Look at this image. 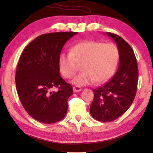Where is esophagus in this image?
Here are the masks:
<instances>
[{
    "instance_id": "esophagus-1",
    "label": "esophagus",
    "mask_w": 153,
    "mask_h": 153,
    "mask_svg": "<svg viewBox=\"0 0 153 153\" xmlns=\"http://www.w3.org/2000/svg\"><path fill=\"white\" fill-rule=\"evenodd\" d=\"M82 88L79 87H73V91L74 92H76V93H78L79 91H82Z\"/></svg>"
}]
</instances>
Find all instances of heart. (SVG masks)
<instances>
[{
    "instance_id": "b5f03b06",
    "label": "heart",
    "mask_w": 153,
    "mask_h": 153,
    "mask_svg": "<svg viewBox=\"0 0 153 153\" xmlns=\"http://www.w3.org/2000/svg\"><path fill=\"white\" fill-rule=\"evenodd\" d=\"M116 45L95 41L79 43L71 48L70 53H62L58 58L61 74L70 79L79 66L82 72L74 77L72 83L77 87L91 85L108 81L114 74L119 61Z\"/></svg>"
}]
</instances>
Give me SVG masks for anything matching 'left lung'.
Segmentation results:
<instances>
[{"label": "left lung", "mask_w": 153, "mask_h": 153, "mask_svg": "<svg viewBox=\"0 0 153 153\" xmlns=\"http://www.w3.org/2000/svg\"><path fill=\"white\" fill-rule=\"evenodd\" d=\"M119 51V66L112 78L94 89L90 106L93 118L100 122H112L124 114L134 101L137 92L138 67L134 52L121 37L110 32Z\"/></svg>", "instance_id": "left-lung-1"}]
</instances>
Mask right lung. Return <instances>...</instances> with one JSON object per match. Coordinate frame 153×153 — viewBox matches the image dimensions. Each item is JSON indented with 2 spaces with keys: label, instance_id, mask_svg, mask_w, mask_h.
<instances>
[{
  "label": "right lung",
  "instance_id": "1",
  "mask_svg": "<svg viewBox=\"0 0 153 153\" xmlns=\"http://www.w3.org/2000/svg\"><path fill=\"white\" fill-rule=\"evenodd\" d=\"M77 32L39 35L24 48L16 70L19 100L29 115L37 121L53 123L64 118L72 86L60 76L58 58L65 43ZM56 88L57 92H52Z\"/></svg>",
  "mask_w": 153,
  "mask_h": 153
}]
</instances>
